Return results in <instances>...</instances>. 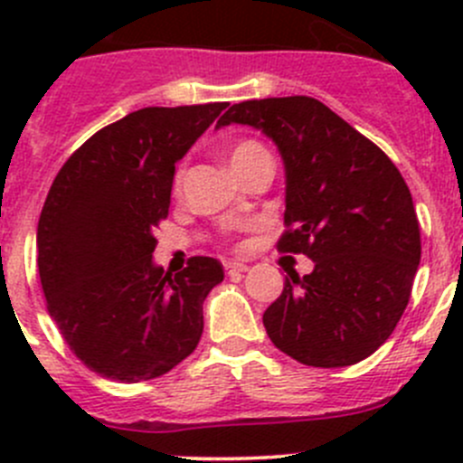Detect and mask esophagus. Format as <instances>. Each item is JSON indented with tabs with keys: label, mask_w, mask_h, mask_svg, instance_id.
Listing matches in <instances>:
<instances>
[{
	"label": "esophagus",
	"mask_w": 463,
	"mask_h": 463,
	"mask_svg": "<svg viewBox=\"0 0 463 463\" xmlns=\"http://www.w3.org/2000/svg\"><path fill=\"white\" fill-rule=\"evenodd\" d=\"M223 269H226L228 275H240V273H246V270H249V266L241 264V261H226V264H223Z\"/></svg>",
	"instance_id": "1"
}]
</instances>
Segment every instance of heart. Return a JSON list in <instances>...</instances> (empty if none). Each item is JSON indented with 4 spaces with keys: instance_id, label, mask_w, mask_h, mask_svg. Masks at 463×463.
Returning a JSON list of instances; mask_svg holds the SVG:
<instances>
[{
    "instance_id": "b5f03b06",
    "label": "heart",
    "mask_w": 463,
    "mask_h": 463,
    "mask_svg": "<svg viewBox=\"0 0 463 463\" xmlns=\"http://www.w3.org/2000/svg\"><path fill=\"white\" fill-rule=\"evenodd\" d=\"M258 154H266V149L261 147L260 143H255V141H240L237 145H232V149H231V152H228V163H231L232 170H240V167H244L246 163H249L250 158L258 156ZM179 179H181V175L176 176V181H175L176 185H179Z\"/></svg>"
}]
</instances>
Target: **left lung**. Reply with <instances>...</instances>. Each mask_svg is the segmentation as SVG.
Listing matches in <instances>:
<instances>
[{"label":"left lung","instance_id":"left-lung-1","mask_svg":"<svg viewBox=\"0 0 463 463\" xmlns=\"http://www.w3.org/2000/svg\"><path fill=\"white\" fill-rule=\"evenodd\" d=\"M240 123L278 145L287 175L279 253L314 260L291 270L264 311L275 347L302 365L347 367L374 354L408 307L421 260L412 194L378 145L309 96L232 105Z\"/></svg>","mask_w":463,"mask_h":463}]
</instances>
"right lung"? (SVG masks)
<instances>
[{
  "mask_svg": "<svg viewBox=\"0 0 463 463\" xmlns=\"http://www.w3.org/2000/svg\"><path fill=\"white\" fill-rule=\"evenodd\" d=\"M226 102L145 107L107 125L55 176L40 223L37 269L46 309L96 374L141 383L188 358L203 300L223 279L213 258L172 275L152 260L170 210L175 163Z\"/></svg>",
  "mask_w": 463,
  "mask_h": 463,
  "instance_id": "right-lung-1",
  "label": "right lung"
}]
</instances>
